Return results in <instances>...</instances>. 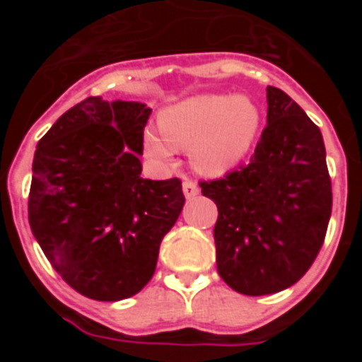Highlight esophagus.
Instances as JSON below:
<instances>
[{"instance_id":"1","label":"esophagus","mask_w":362,"mask_h":362,"mask_svg":"<svg viewBox=\"0 0 362 362\" xmlns=\"http://www.w3.org/2000/svg\"><path fill=\"white\" fill-rule=\"evenodd\" d=\"M183 194L187 199H194L199 194V187H197L192 179H185L183 181Z\"/></svg>"}]
</instances>
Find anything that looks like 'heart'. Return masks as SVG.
I'll use <instances>...</instances> for the list:
<instances>
[{
	"instance_id": "obj_1",
	"label": "heart",
	"mask_w": 362,
	"mask_h": 362,
	"mask_svg": "<svg viewBox=\"0 0 362 362\" xmlns=\"http://www.w3.org/2000/svg\"><path fill=\"white\" fill-rule=\"evenodd\" d=\"M261 124V112L248 95L201 94L163 108L159 134L145 130L148 158L168 161L175 150L188 148L192 166L204 175H221L250 150Z\"/></svg>"
}]
</instances>
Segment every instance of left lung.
Segmentation results:
<instances>
[{"mask_svg":"<svg viewBox=\"0 0 362 362\" xmlns=\"http://www.w3.org/2000/svg\"><path fill=\"white\" fill-rule=\"evenodd\" d=\"M268 114L250 163L199 183L217 204V272L245 296L296 284L317 257L332 214L321 130L281 88H267Z\"/></svg>","mask_w":362,"mask_h":362,"instance_id":"obj_1","label":"left lung"}]
</instances>
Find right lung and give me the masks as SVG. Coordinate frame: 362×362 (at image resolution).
<instances>
[{
    "label": "right lung",
    "instance_id": "right-lung-1",
    "mask_svg": "<svg viewBox=\"0 0 362 362\" xmlns=\"http://www.w3.org/2000/svg\"><path fill=\"white\" fill-rule=\"evenodd\" d=\"M152 108L90 95L36 146L28 223L54 270L81 296L121 300L152 279L159 246L183 210L177 177H141Z\"/></svg>",
    "mask_w": 362,
    "mask_h": 362
}]
</instances>
